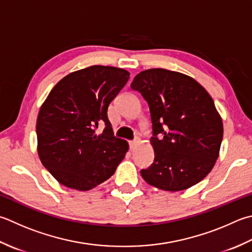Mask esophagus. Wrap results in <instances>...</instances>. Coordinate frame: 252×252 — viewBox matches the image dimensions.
Returning a JSON list of instances; mask_svg holds the SVG:
<instances>
[{
    "instance_id": "esophagus-1",
    "label": "esophagus",
    "mask_w": 252,
    "mask_h": 252,
    "mask_svg": "<svg viewBox=\"0 0 252 252\" xmlns=\"http://www.w3.org/2000/svg\"><path fill=\"white\" fill-rule=\"evenodd\" d=\"M129 145H130V150L133 151V150H134L135 147H136V145H137V141H132V142H130Z\"/></svg>"
}]
</instances>
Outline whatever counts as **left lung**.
Here are the masks:
<instances>
[{"label": "left lung", "instance_id": "1", "mask_svg": "<svg viewBox=\"0 0 252 252\" xmlns=\"http://www.w3.org/2000/svg\"><path fill=\"white\" fill-rule=\"evenodd\" d=\"M131 88L150 107L154 161L141 176L165 191H181L203 180L218 159L223 122L210 94L193 78L165 68L134 77Z\"/></svg>", "mask_w": 252, "mask_h": 252}]
</instances>
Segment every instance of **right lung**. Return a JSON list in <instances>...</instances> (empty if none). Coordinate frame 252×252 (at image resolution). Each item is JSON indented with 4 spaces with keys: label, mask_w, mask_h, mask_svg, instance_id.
<instances>
[{
    "label": "right lung",
    "mask_w": 252,
    "mask_h": 252,
    "mask_svg": "<svg viewBox=\"0 0 252 252\" xmlns=\"http://www.w3.org/2000/svg\"><path fill=\"white\" fill-rule=\"evenodd\" d=\"M130 73L93 65L73 72L49 94L37 118L38 155L61 185L87 191L115 174L129 144L113 135L108 107ZM105 125L101 135L95 129Z\"/></svg>",
    "instance_id": "1"
}]
</instances>
